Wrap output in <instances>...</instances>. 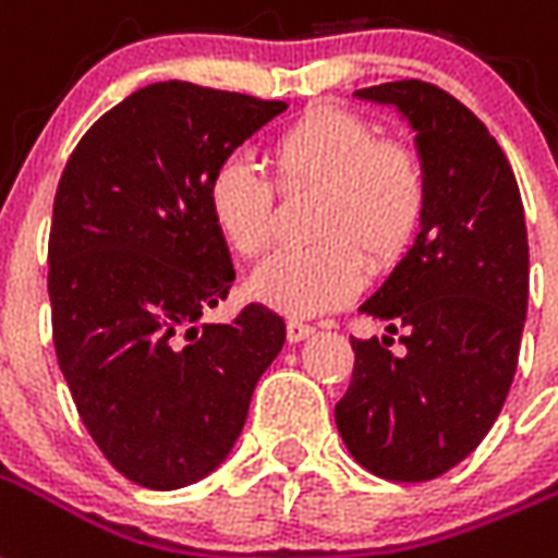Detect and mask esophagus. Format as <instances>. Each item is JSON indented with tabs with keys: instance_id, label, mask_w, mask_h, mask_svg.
Returning a JSON list of instances; mask_svg holds the SVG:
<instances>
[{
	"instance_id": "esophagus-1",
	"label": "esophagus",
	"mask_w": 558,
	"mask_h": 558,
	"mask_svg": "<svg viewBox=\"0 0 558 558\" xmlns=\"http://www.w3.org/2000/svg\"><path fill=\"white\" fill-rule=\"evenodd\" d=\"M311 335H314V326L300 323V319H288V340H291V343H300V340L311 338Z\"/></svg>"
}]
</instances>
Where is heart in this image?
Here are the masks:
<instances>
[{
	"mask_svg": "<svg viewBox=\"0 0 558 558\" xmlns=\"http://www.w3.org/2000/svg\"><path fill=\"white\" fill-rule=\"evenodd\" d=\"M274 180L250 157L223 159L206 189L209 215L239 256H262L276 232V192H314L311 244L284 247L250 279L270 308L311 317L338 308L369 270H390L416 241L427 211V174L410 145L378 140L366 119L314 107L270 142Z\"/></svg>",
	"mask_w": 558,
	"mask_h": 558,
	"instance_id": "1",
	"label": "heart"
}]
</instances>
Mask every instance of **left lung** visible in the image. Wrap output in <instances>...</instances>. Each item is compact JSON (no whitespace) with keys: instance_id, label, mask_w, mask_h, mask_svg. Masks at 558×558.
Returning a JSON list of instances; mask_svg holds the SVG:
<instances>
[{"instance_id":"obj_1","label":"left lung","mask_w":558,"mask_h":558,"mask_svg":"<svg viewBox=\"0 0 558 558\" xmlns=\"http://www.w3.org/2000/svg\"><path fill=\"white\" fill-rule=\"evenodd\" d=\"M357 98L399 107L427 174L422 232L361 305L390 338L357 340L335 418L366 472L434 481L472 454L512 387L530 291L524 206L507 154L486 124L427 81H390Z\"/></svg>"}]
</instances>
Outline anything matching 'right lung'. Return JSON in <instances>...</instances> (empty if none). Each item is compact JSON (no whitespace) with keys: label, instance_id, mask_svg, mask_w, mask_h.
Wrapping results in <instances>:
<instances>
[{"label":"right lung","instance_id":"add662e5","mask_svg":"<svg viewBox=\"0 0 558 558\" xmlns=\"http://www.w3.org/2000/svg\"><path fill=\"white\" fill-rule=\"evenodd\" d=\"M284 101L162 81L98 119L60 174L49 232L51 338L77 416L116 472L180 489L215 472L284 319L227 300V241L209 215L215 168Z\"/></svg>","mask_w":558,"mask_h":558}]
</instances>
